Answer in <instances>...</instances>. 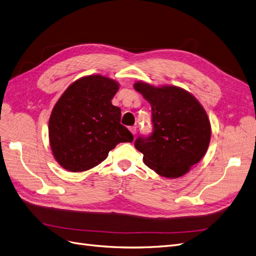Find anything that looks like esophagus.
<instances>
[{"label":"esophagus","instance_id":"obj_1","mask_svg":"<svg viewBox=\"0 0 256 256\" xmlns=\"http://www.w3.org/2000/svg\"><path fill=\"white\" fill-rule=\"evenodd\" d=\"M128 130H130V133H132V134H133L134 136L136 135V133H137V128H136V126H130V128H128Z\"/></svg>","mask_w":256,"mask_h":256}]
</instances>
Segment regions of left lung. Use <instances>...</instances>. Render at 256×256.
I'll return each mask as SVG.
<instances>
[{
    "label": "left lung",
    "mask_w": 256,
    "mask_h": 256,
    "mask_svg": "<svg viewBox=\"0 0 256 256\" xmlns=\"http://www.w3.org/2000/svg\"><path fill=\"white\" fill-rule=\"evenodd\" d=\"M134 88L152 106L153 133L139 137L135 148L150 170L166 178L182 177L206 153L211 123L191 92L175 86L137 81Z\"/></svg>",
    "instance_id": "8db88e82"
}]
</instances>
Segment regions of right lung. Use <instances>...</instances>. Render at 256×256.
Wrapping results in <instances>:
<instances>
[{
    "mask_svg": "<svg viewBox=\"0 0 256 256\" xmlns=\"http://www.w3.org/2000/svg\"><path fill=\"white\" fill-rule=\"evenodd\" d=\"M119 83L102 74L72 82L54 104L48 122L50 146L63 168L84 172L98 166L110 150L134 137L120 123L121 110L112 104Z\"/></svg>",
    "mask_w": 256,
    "mask_h": 256,
    "instance_id": "obj_1",
    "label": "right lung"
}]
</instances>
